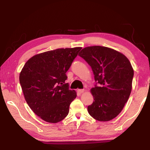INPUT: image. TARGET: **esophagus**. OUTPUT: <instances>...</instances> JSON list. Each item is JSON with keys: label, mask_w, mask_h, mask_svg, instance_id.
<instances>
[{"label": "esophagus", "mask_w": 150, "mask_h": 150, "mask_svg": "<svg viewBox=\"0 0 150 150\" xmlns=\"http://www.w3.org/2000/svg\"><path fill=\"white\" fill-rule=\"evenodd\" d=\"M84 91H85V90H84V89H78V91H77V92H78V93H79V94L83 93Z\"/></svg>", "instance_id": "obj_1"}]
</instances>
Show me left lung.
<instances>
[{"label": "left lung", "mask_w": 150, "mask_h": 150, "mask_svg": "<svg viewBox=\"0 0 150 150\" xmlns=\"http://www.w3.org/2000/svg\"><path fill=\"white\" fill-rule=\"evenodd\" d=\"M79 55L91 66L99 84L90 90L94 101L88 106V112L100 122L112 120L130 97L134 76L130 61L119 51L100 46L86 47Z\"/></svg>", "instance_id": "1"}]
</instances>
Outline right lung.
Instances as JSON below:
<instances>
[{
    "label": "right lung",
    "instance_id": "1",
    "mask_svg": "<svg viewBox=\"0 0 150 150\" xmlns=\"http://www.w3.org/2000/svg\"><path fill=\"white\" fill-rule=\"evenodd\" d=\"M82 49L59 48L34 55L20 73V83L28 105L45 122L57 123L69 113L76 92L65 83L66 72Z\"/></svg>",
    "mask_w": 150,
    "mask_h": 150
}]
</instances>
